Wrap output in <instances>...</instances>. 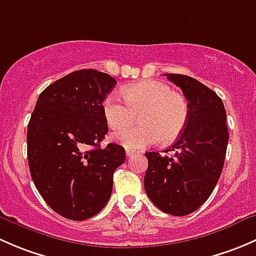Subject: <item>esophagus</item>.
I'll return each instance as SVG.
<instances>
[{"label": "esophagus", "instance_id": "1", "mask_svg": "<svg viewBox=\"0 0 256 256\" xmlns=\"http://www.w3.org/2000/svg\"><path fill=\"white\" fill-rule=\"evenodd\" d=\"M134 154H135V151H132V150H126V156H128V157L132 156Z\"/></svg>", "mask_w": 256, "mask_h": 256}]
</instances>
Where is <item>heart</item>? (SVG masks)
Masks as SVG:
<instances>
[{"label":"heart","instance_id":"heart-1","mask_svg":"<svg viewBox=\"0 0 256 256\" xmlns=\"http://www.w3.org/2000/svg\"><path fill=\"white\" fill-rule=\"evenodd\" d=\"M124 102L110 95L104 100L102 112L112 130H121L135 122L140 115V126L126 128L114 136L128 150H140L164 141L176 140L187 125L190 106L180 92L157 80L130 84L121 90Z\"/></svg>","mask_w":256,"mask_h":256}]
</instances>
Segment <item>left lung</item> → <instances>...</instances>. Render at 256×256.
I'll list each match as a JSON object with an SVG mask.
<instances>
[{"label": "left lung", "mask_w": 256, "mask_h": 256, "mask_svg": "<svg viewBox=\"0 0 256 256\" xmlns=\"http://www.w3.org/2000/svg\"><path fill=\"white\" fill-rule=\"evenodd\" d=\"M166 76L180 88L190 114L178 140L164 151H174V157L144 154L148 167L144 186L157 208L182 216L197 210L213 192L224 166L229 134L224 104L213 90L182 74Z\"/></svg>", "instance_id": "1"}]
</instances>
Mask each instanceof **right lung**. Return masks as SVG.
<instances>
[{"label":"right lung","mask_w":256,"mask_h":256,"mask_svg":"<svg viewBox=\"0 0 256 256\" xmlns=\"http://www.w3.org/2000/svg\"><path fill=\"white\" fill-rule=\"evenodd\" d=\"M115 84L95 69L73 72L40 92L30 116V176L46 203L64 218L85 220L99 213L112 196L114 172L126 160L120 144L100 147L109 130L102 102Z\"/></svg>","instance_id":"add662e5"}]
</instances>
